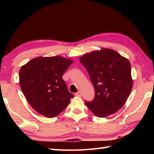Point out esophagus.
Wrapping results in <instances>:
<instances>
[{
    "instance_id": "34e87169",
    "label": "esophagus",
    "mask_w": 154,
    "mask_h": 154,
    "mask_svg": "<svg viewBox=\"0 0 154 154\" xmlns=\"http://www.w3.org/2000/svg\"><path fill=\"white\" fill-rule=\"evenodd\" d=\"M81 94H82V93H81V92L80 91H78L77 93H75V95L77 96V97H81Z\"/></svg>"
}]
</instances>
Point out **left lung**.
<instances>
[{
    "label": "left lung",
    "instance_id": "obj_1",
    "mask_svg": "<svg viewBox=\"0 0 154 154\" xmlns=\"http://www.w3.org/2000/svg\"><path fill=\"white\" fill-rule=\"evenodd\" d=\"M79 61L89 73L95 95L86 106L94 115L104 118L122 108L131 92L133 81L128 60L110 49L94 51Z\"/></svg>",
    "mask_w": 154,
    "mask_h": 154
}]
</instances>
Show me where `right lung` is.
Instances as JSON below:
<instances>
[{
  "label": "right lung",
  "instance_id": "obj_1",
  "mask_svg": "<svg viewBox=\"0 0 154 154\" xmlns=\"http://www.w3.org/2000/svg\"><path fill=\"white\" fill-rule=\"evenodd\" d=\"M73 60L61 56L38 57L21 67L19 81L28 103L39 114L54 118L70 103L69 92L62 79Z\"/></svg>",
  "mask_w": 154,
  "mask_h": 154
}]
</instances>
